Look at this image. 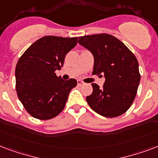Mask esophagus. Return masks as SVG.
Returning <instances> with one entry per match:
<instances>
[{"label": "esophagus", "mask_w": 158, "mask_h": 158, "mask_svg": "<svg viewBox=\"0 0 158 158\" xmlns=\"http://www.w3.org/2000/svg\"><path fill=\"white\" fill-rule=\"evenodd\" d=\"M77 84H78V85H79V86H81V85H83L84 83H83V82L80 81V80H78V81H77Z\"/></svg>", "instance_id": "34e87169"}]
</instances>
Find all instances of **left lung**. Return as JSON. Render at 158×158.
I'll return each instance as SVG.
<instances>
[{
  "mask_svg": "<svg viewBox=\"0 0 158 158\" xmlns=\"http://www.w3.org/2000/svg\"><path fill=\"white\" fill-rule=\"evenodd\" d=\"M79 43L94 56L93 74H104L102 88L93 84L87 102L99 115L117 117L126 112L135 100L140 74L137 58L115 37L107 33L79 37Z\"/></svg>",
  "mask_w": 158,
  "mask_h": 158,
  "instance_id": "1",
  "label": "left lung"
}]
</instances>
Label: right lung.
Returning <instances> with one entry per match:
<instances>
[{"mask_svg":"<svg viewBox=\"0 0 158 158\" xmlns=\"http://www.w3.org/2000/svg\"><path fill=\"white\" fill-rule=\"evenodd\" d=\"M78 38L45 36L33 43L19 59L15 89L23 107L33 117L50 120L61 112L77 81H64L55 73L61 69L66 54Z\"/></svg>","mask_w":158,"mask_h":158,"instance_id":"obj_1","label":"right lung"}]
</instances>
